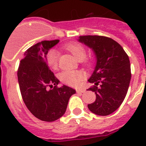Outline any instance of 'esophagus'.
Segmentation results:
<instances>
[{"mask_svg": "<svg viewBox=\"0 0 146 146\" xmlns=\"http://www.w3.org/2000/svg\"><path fill=\"white\" fill-rule=\"evenodd\" d=\"M86 92V89H76V92L77 93H84Z\"/></svg>", "mask_w": 146, "mask_h": 146, "instance_id": "34e87169", "label": "esophagus"}]
</instances>
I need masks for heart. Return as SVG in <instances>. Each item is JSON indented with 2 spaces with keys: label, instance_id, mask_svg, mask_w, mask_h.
I'll use <instances>...</instances> for the list:
<instances>
[{
  "label": "heart",
  "instance_id": "heart-1",
  "mask_svg": "<svg viewBox=\"0 0 146 146\" xmlns=\"http://www.w3.org/2000/svg\"><path fill=\"white\" fill-rule=\"evenodd\" d=\"M65 48L71 52L75 58L81 61L86 57V51L81 44L78 43H70L65 46ZM59 52L55 49L51 50L47 54V61L48 65L54 69L58 67ZM84 76L80 71H63L60 74V78L62 82L71 86H77L81 84Z\"/></svg>",
  "mask_w": 146,
  "mask_h": 146
}]
</instances>
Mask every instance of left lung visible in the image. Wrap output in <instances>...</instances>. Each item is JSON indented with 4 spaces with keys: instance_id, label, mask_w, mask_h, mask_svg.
I'll return each instance as SVG.
<instances>
[{
    "instance_id": "left-lung-1",
    "label": "left lung",
    "mask_w": 146,
    "mask_h": 146,
    "mask_svg": "<svg viewBox=\"0 0 146 146\" xmlns=\"http://www.w3.org/2000/svg\"><path fill=\"white\" fill-rule=\"evenodd\" d=\"M78 40L91 48L96 57L95 68L88 80L94 84L89 89L95 92L96 100L88 108L96 115H109L119 108L128 91L131 80L128 55L110 38L84 35Z\"/></svg>"
}]
</instances>
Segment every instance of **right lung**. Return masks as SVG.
Returning <instances> with one entry per match:
<instances>
[{
    "instance_id": "right-lung-1",
    "label": "right lung",
    "mask_w": 146,
    "mask_h": 146,
    "mask_svg": "<svg viewBox=\"0 0 146 146\" xmlns=\"http://www.w3.org/2000/svg\"><path fill=\"white\" fill-rule=\"evenodd\" d=\"M60 40H44L29 48L24 54L17 71L21 94L31 113L44 121H54L64 115L69 99L76 90L60 81L51 71L47 54ZM55 85L53 89L48 87Z\"/></svg>"
}]
</instances>
